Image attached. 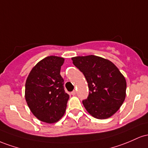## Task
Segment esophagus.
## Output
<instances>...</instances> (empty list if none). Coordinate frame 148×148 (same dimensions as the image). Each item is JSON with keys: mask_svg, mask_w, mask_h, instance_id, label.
Wrapping results in <instances>:
<instances>
[{"mask_svg": "<svg viewBox=\"0 0 148 148\" xmlns=\"http://www.w3.org/2000/svg\"><path fill=\"white\" fill-rule=\"evenodd\" d=\"M71 94H72L73 96H75V94H76V91H75V90H73V92H71Z\"/></svg>", "mask_w": 148, "mask_h": 148, "instance_id": "esophagus-1", "label": "esophagus"}]
</instances>
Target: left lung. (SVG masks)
Segmentation results:
<instances>
[{"label":"left lung","instance_id":"1","mask_svg":"<svg viewBox=\"0 0 148 148\" xmlns=\"http://www.w3.org/2000/svg\"><path fill=\"white\" fill-rule=\"evenodd\" d=\"M72 60L87 81L89 94L82 101L87 112L99 119L113 115L126 97L127 82L123 75L113 63L100 56H75Z\"/></svg>","mask_w":148,"mask_h":148}]
</instances>
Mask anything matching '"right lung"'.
<instances>
[{"mask_svg":"<svg viewBox=\"0 0 148 148\" xmlns=\"http://www.w3.org/2000/svg\"><path fill=\"white\" fill-rule=\"evenodd\" d=\"M64 59L47 56L33 68L25 84V99L30 110L39 120L55 123L64 116L69 95L60 75Z\"/></svg>","mask_w":148,"mask_h":148,"instance_id":"right-lung-1","label":"right lung"}]
</instances>
